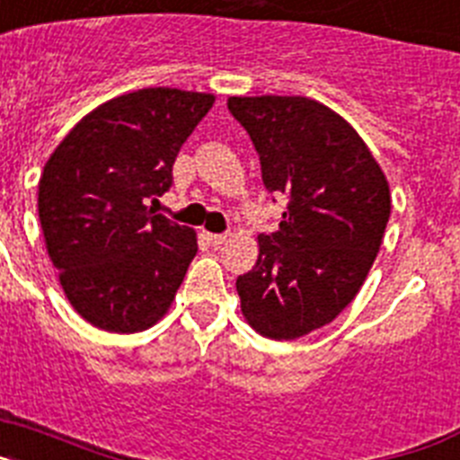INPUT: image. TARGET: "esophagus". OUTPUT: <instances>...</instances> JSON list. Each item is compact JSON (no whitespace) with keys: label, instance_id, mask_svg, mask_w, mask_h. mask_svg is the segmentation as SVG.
I'll return each instance as SVG.
<instances>
[{"label":"esophagus","instance_id":"34e87169","mask_svg":"<svg viewBox=\"0 0 460 460\" xmlns=\"http://www.w3.org/2000/svg\"><path fill=\"white\" fill-rule=\"evenodd\" d=\"M207 239H209V243H214V246H221V243L227 242V234H207Z\"/></svg>","mask_w":460,"mask_h":460}]
</instances>
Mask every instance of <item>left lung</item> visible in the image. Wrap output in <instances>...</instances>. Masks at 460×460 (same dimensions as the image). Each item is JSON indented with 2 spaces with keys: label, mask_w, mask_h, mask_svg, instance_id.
Masks as SVG:
<instances>
[{
  "label": "left lung",
  "mask_w": 460,
  "mask_h": 460,
  "mask_svg": "<svg viewBox=\"0 0 460 460\" xmlns=\"http://www.w3.org/2000/svg\"><path fill=\"white\" fill-rule=\"evenodd\" d=\"M270 193L288 195L279 230L258 237V262L237 279L243 318L292 341L355 299L392 211L385 172L334 110L306 96H230Z\"/></svg>",
  "instance_id": "left-lung-1"
}]
</instances>
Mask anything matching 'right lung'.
Here are the masks:
<instances>
[{
    "mask_svg": "<svg viewBox=\"0 0 460 460\" xmlns=\"http://www.w3.org/2000/svg\"><path fill=\"white\" fill-rule=\"evenodd\" d=\"M214 105L211 93L147 87L92 110L48 158L39 218L64 295L93 327L133 334L156 324L198 242L154 214L172 164Z\"/></svg>",
    "mask_w": 460,
    "mask_h": 460,
    "instance_id": "right-lung-1",
    "label": "right lung"
}]
</instances>
